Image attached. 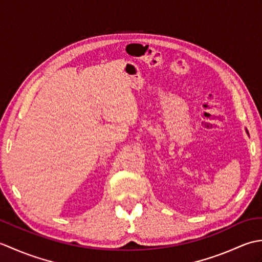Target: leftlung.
I'll use <instances>...</instances> for the list:
<instances>
[{
    "label": "left lung",
    "instance_id": "obj_1",
    "mask_svg": "<svg viewBox=\"0 0 262 262\" xmlns=\"http://www.w3.org/2000/svg\"><path fill=\"white\" fill-rule=\"evenodd\" d=\"M246 132H247V134H249V133H248V130H247V129H246Z\"/></svg>",
    "mask_w": 262,
    "mask_h": 262
}]
</instances>
